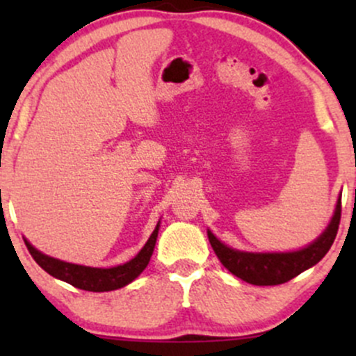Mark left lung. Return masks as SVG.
<instances>
[{
    "instance_id": "left-lung-1",
    "label": "left lung",
    "mask_w": 356,
    "mask_h": 356,
    "mask_svg": "<svg viewBox=\"0 0 356 356\" xmlns=\"http://www.w3.org/2000/svg\"><path fill=\"white\" fill-rule=\"evenodd\" d=\"M341 218V195L338 197L337 207H334L333 218L326 229L318 236L308 246L296 249V251L286 252H249L239 251V249L229 248L227 244L212 234L207 229V238L216 256L222 263V266L231 271L232 275L241 277L249 284L256 286H275L283 284L286 281L306 271L325 257L326 252L332 248L334 238H337L338 226Z\"/></svg>"
}]
</instances>
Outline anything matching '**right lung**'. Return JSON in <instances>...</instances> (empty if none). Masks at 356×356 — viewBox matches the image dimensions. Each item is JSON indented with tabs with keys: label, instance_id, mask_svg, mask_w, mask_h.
<instances>
[{
	"label": "right lung",
	"instance_id": "add662e5",
	"mask_svg": "<svg viewBox=\"0 0 356 356\" xmlns=\"http://www.w3.org/2000/svg\"><path fill=\"white\" fill-rule=\"evenodd\" d=\"M159 227H161V220L157 222V226H155L150 238L147 239L145 246L137 252L136 257H132V259L127 261V263L118 264V266L113 268H92L83 266V264L67 263V261H61L56 259V257L43 254V252L38 251L30 241L24 239V244H26L28 251L33 256V259L48 273V275L75 286V288L85 289V291L104 293L124 288V286L132 283V281L144 271L147 264H149L150 256H152L154 252Z\"/></svg>",
	"mask_w": 356,
	"mask_h": 356
}]
</instances>
